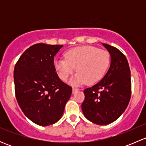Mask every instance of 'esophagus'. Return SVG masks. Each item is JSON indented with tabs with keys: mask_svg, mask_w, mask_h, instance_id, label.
I'll return each mask as SVG.
<instances>
[{
	"mask_svg": "<svg viewBox=\"0 0 146 146\" xmlns=\"http://www.w3.org/2000/svg\"><path fill=\"white\" fill-rule=\"evenodd\" d=\"M78 88H73V94L76 93V92H78Z\"/></svg>",
	"mask_w": 146,
	"mask_h": 146,
	"instance_id": "1",
	"label": "esophagus"
}]
</instances>
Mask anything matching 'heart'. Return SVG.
Returning a JSON list of instances; mask_svg holds the SVG:
<instances>
[{
	"label": "heart",
	"mask_w": 146,
	"mask_h": 146,
	"mask_svg": "<svg viewBox=\"0 0 146 146\" xmlns=\"http://www.w3.org/2000/svg\"><path fill=\"white\" fill-rule=\"evenodd\" d=\"M64 58L54 61V67L58 76L66 81L75 71L78 72L71 79L73 85L87 82L93 84L100 80L110 64V55L106 50L92 46H82L72 48L64 53Z\"/></svg>",
	"instance_id": "heart-1"
}]
</instances>
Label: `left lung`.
<instances>
[{"instance_id": "left-lung-1", "label": "left lung", "mask_w": 146, "mask_h": 146, "mask_svg": "<svg viewBox=\"0 0 146 146\" xmlns=\"http://www.w3.org/2000/svg\"><path fill=\"white\" fill-rule=\"evenodd\" d=\"M102 45L111 56L110 67L100 81L84 90L81 105L84 116L98 125L117 120L127 107L131 95V71L126 56L112 46Z\"/></svg>"}]
</instances>
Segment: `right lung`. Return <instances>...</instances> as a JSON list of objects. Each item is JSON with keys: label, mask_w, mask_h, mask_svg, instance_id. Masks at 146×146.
<instances>
[{"label": "right lung", "mask_w": 146, "mask_h": 146, "mask_svg": "<svg viewBox=\"0 0 146 146\" xmlns=\"http://www.w3.org/2000/svg\"><path fill=\"white\" fill-rule=\"evenodd\" d=\"M63 45L36 44L23 54L14 69L17 103L36 124L49 126L62 117L72 88L61 81L54 67V56Z\"/></svg>", "instance_id": "add662e5"}]
</instances>
